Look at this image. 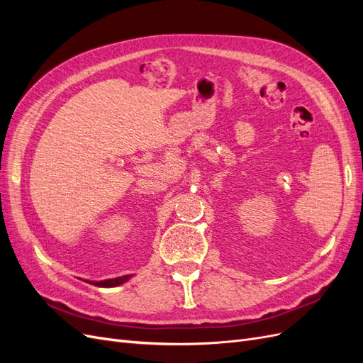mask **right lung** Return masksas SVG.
I'll return each mask as SVG.
<instances>
[{
	"instance_id": "obj_1",
	"label": "right lung",
	"mask_w": 363,
	"mask_h": 363,
	"mask_svg": "<svg viewBox=\"0 0 363 363\" xmlns=\"http://www.w3.org/2000/svg\"><path fill=\"white\" fill-rule=\"evenodd\" d=\"M131 276H123V277H116V279H108V280H103V281H91L95 286H101V288H113V286H119V284L125 283Z\"/></svg>"
}]
</instances>
